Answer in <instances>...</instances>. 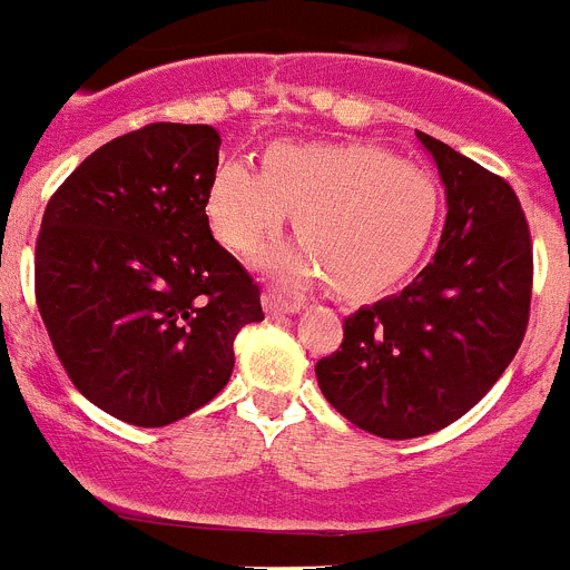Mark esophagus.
<instances>
[{
	"instance_id": "34e87169",
	"label": "esophagus",
	"mask_w": 570,
	"mask_h": 570,
	"mask_svg": "<svg viewBox=\"0 0 570 570\" xmlns=\"http://www.w3.org/2000/svg\"><path fill=\"white\" fill-rule=\"evenodd\" d=\"M262 305H265V314L268 316H285L299 311V302L282 296L279 291H265V294H262Z\"/></svg>"
}]
</instances>
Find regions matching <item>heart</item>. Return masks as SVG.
<instances>
[{
  "mask_svg": "<svg viewBox=\"0 0 570 570\" xmlns=\"http://www.w3.org/2000/svg\"><path fill=\"white\" fill-rule=\"evenodd\" d=\"M205 214L216 239L250 254L288 214L305 245L271 250L265 265L291 279L328 274L345 296L380 294L400 282L440 219V185L425 168L360 142H276L262 174L225 159L210 174Z\"/></svg>",
  "mask_w": 570,
  "mask_h": 570,
  "instance_id": "b5f03b06",
  "label": "heart"
}]
</instances>
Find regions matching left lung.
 I'll return each instance as SVG.
<instances>
[{
    "mask_svg": "<svg viewBox=\"0 0 570 570\" xmlns=\"http://www.w3.org/2000/svg\"><path fill=\"white\" fill-rule=\"evenodd\" d=\"M445 185L448 216L416 279L345 320L340 351L316 362L331 405L367 434L414 440L468 414L522 345L533 248L502 176L422 134Z\"/></svg>",
    "mask_w": 570,
    "mask_h": 570,
    "instance_id": "obj_1",
    "label": "left lung"
}]
</instances>
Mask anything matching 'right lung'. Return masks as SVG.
<instances>
[{
	"instance_id": "obj_1",
	"label": "right lung",
	"mask_w": 570,
	"mask_h": 570,
	"mask_svg": "<svg viewBox=\"0 0 570 570\" xmlns=\"http://www.w3.org/2000/svg\"><path fill=\"white\" fill-rule=\"evenodd\" d=\"M219 145L210 125H145L94 150L45 208L39 314L79 394L128 425L208 405L239 328L265 320L205 214Z\"/></svg>"
}]
</instances>
